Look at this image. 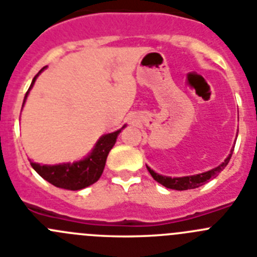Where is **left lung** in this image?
I'll return each mask as SVG.
<instances>
[{
	"mask_svg": "<svg viewBox=\"0 0 257 257\" xmlns=\"http://www.w3.org/2000/svg\"><path fill=\"white\" fill-rule=\"evenodd\" d=\"M233 153V148L231 150V153L228 155V157L219 165L215 169L209 170V171H205L203 174H196V175H191V176H183V177H170V176H164V175H160L157 172L153 171L151 167H148L147 165V170L150 171L151 176L157 181L158 184H161L164 185L165 188L167 189H172V190H188V189H195L201 186L203 184L208 183L210 179L217 176L220 171H223V169L228 165L229 160H231V156Z\"/></svg>",
	"mask_w": 257,
	"mask_h": 257,
	"instance_id": "1",
	"label": "left lung"
}]
</instances>
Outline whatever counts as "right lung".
I'll use <instances>...</instances> for the list:
<instances>
[{
  "label": "right lung",
  "mask_w": 257,
  "mask_h": 257,
  "mask_svg": "<svg viewBox=\"0 0 257 257\" xmlns=\"http://www.w3.org/2000/svg\"><path fill=\"white\" fill-rule=\"evenodd\" d=\"M45 68L47 67H43L39 73L33 78V82H31L30 87H29L28 92L25 93V97H24L23 106L25 105L29 92L34 86L35 80ZM125 126L126 125H124L119 131L100 137L99 141L93 146L92 151L80 161H74L73 164L67 162V164L59 165H40L37 164V162L30 161L31 167L43 179L47 180L48 183L57 186V188L67 189V190H81V189L87 188V186L92 185L100 179L102 171H104L105 164H106L107 155L111 151V148L114 147L119 133Z\"/></svg>",
  "instance_id": "add662e5"
}]
</instances>
